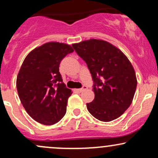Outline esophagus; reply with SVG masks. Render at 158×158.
<instances>
[{
    "label": "esophagus",
    "instance_id": "esophagus-1",
    "mask_svg": "<svg viewBox=\"0 0 158 158\" xmlns=\"http://www.w3.org/2000/svg\"><path fill=\"white\" fill-rule=\"evenodd\" d=\"M87 88H87L86 86H85V85H84V86H83L82 88H79V89H75L74 90H75V91L78 92V93H81V92L84 91L85 90H86Z\"/></svg>",
    "mask_w": 158,
    "mask_h": 158
}]
</instances>
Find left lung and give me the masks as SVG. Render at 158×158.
Returning a JSON list of instances; mask_svg holds the SVG:
<instances>
[{
	"label": "left lung",
	"mask_w": 158,
	"mask_h": 158,
	"mask_svg": "<svg viewBox=\"0 0 158 158\" xmlns=\"http://www.w3.org/2000/svg\"><path fill=\"white\" fill-rule=\"evenodd\" d=\"M72 47L86 62L95 94L88 111L102 122L118 118L131 104L137 88L133 66L123 52L109 42L90 39Z\"/></svg>",
	"instance_id": "8db88e82"
}]
</instances>
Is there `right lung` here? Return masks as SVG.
<instances>
[{"mask_svg":"<svg viewBox=\"0 0 158 158\" xmlns=\"http://www.w3.org/2000/svg\"><path fill=\"white\" fill-rule=\"evenodd\" d=\"M71 46L48 42L32 50L18 74L16 87L27 114L36 122L50 126L66 114L71 90L66 88L59 73V64Z\"/></svg>","mask_w":158,"mask_h":158,"instance_id":"add662e5","label":"right lung"}]
</instances>
